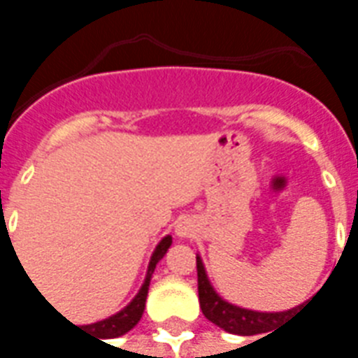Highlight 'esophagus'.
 Returning a JSON list of instances; mask_svg holds the SVG:
<instances>
[{
    "instance_id": "obj_1",
    "label": "esophagus",
    "mask_w": 358,
    "mask_h": 358,
    "mask_svg": "<svg viewBox=\"0 0 358 358\" xmlns=\"http://www.w3.org/2000/svg\"><path fill=\"white\" fill-rule=\"evenodd\" d=\"M176 234L182 236V238H187V236L192 234V226H189V222H180L178 228H176Z\"/></svg>"
}]
</instances>
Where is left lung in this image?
Here are the masks:
<instances>
[{
  "mask_svg": "<svg viewBox=\"0 0 358 358\" xmlns=\"http://www.w3.org/2000/svg\"><path fill=\"white\" fill-rule=\"evenodd\" d=\"M197 292H199V305H201L203 315L213 324H217L218 328L230 331V334H238V336L264 334L270 328H274L280 318H284L285 315L299 308H292L285 313H257V310H248V308H240L226 303L210 287L199 257H197Z\"/></svg>",
  "mask_w": 358,
  "mask_h": 358,
  "instance_id": "8db88e82",
  "label": "left lung"
}]
</instances>
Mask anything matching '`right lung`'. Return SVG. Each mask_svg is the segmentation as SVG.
<instances>
[{
  "label": "right lung",
  "instance_id": "add662e5",
  "mask_svg": "<svg viewBox=\"0 0 358 358\" xmlns=\"http://www.w3.org/2000/svg\"><path fill=\"white\" fill-rule=\"evenodd\" d=\"M172 243L171 236H166L161 240V243L157 245L155 253L151 257V261H149V268H148V278H145V282L141 285L140 293L136 295L132 299V303L128 305L126 308H122L120 313H117L115 316H110V318H105L101 322H95L90 324L86 328H92L95 338H118V336H122L128 330H132L136 324L140 322L141 315H143V308H145V299H148V289H149V280H151V274H153V270H155L157 263L161 261L164 257V253L169 251Z\"/></svg>",
  "mask_w": 358,
  "mask_h": 358
}]
</instances>
